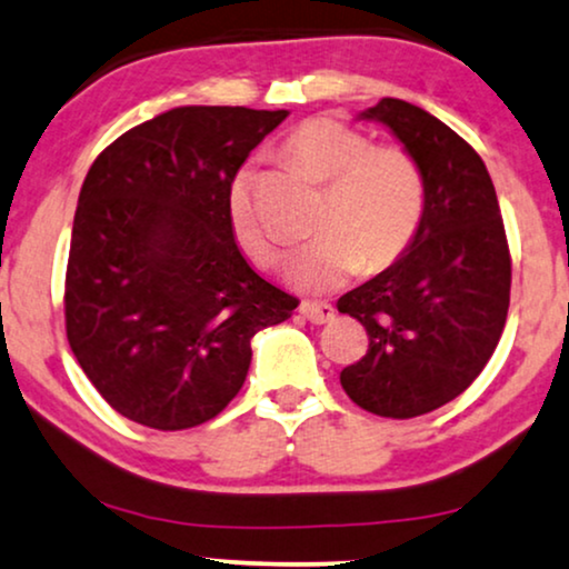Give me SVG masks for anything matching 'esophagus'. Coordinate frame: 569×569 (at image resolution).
I'll return each instance as SVG.
<instances>
[{
  "label": "esophagus",
  "mask_w": 569,
  "mask_h": 569,
  "mask_svg": "<svg viewBox=\"0 0 569 569\" xmlns=\"http://www.w3.org/2000/svg\"><path fill=\"white\" fill-rule=\"evenodd\" d=\"M300 313H303L311 325H327V321L335 319V308L329 303H303L300 306Z\"/></svg>",
  "instance_id": "34e87169"
}]
</instances>
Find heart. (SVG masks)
Masks as SVG:
<instances>
[{"instance_id":"obj_1","label":"heart","mask_w":569,"mask_h":569,"mask_svg":"<svg viewBox=\"0 0 569 569\" xmlns=\"http://www.w3.org/2000/svg\"><path fill=\"white\" fill-rule=\"evenodd\" d=\"M284 158L329 184L317 221V240L290 266L292 282L325 292L361 269L385 271L409 250L425 213V179L401 144H371L353 126L308 118L284 139ZM252 168H242L227 189V221L250 261L271 266L279 258L273 231L252 200Z\"/></svg>"}]
</instances>
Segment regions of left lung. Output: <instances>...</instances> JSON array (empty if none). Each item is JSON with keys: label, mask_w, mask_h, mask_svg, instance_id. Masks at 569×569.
I'll use <instances>...</instances> for the list:
<instances>
[{"label": "left lung", "mask_w": 569, "mask_h": 569, "mask_svg": "<svg viewBox=\"0 0 569 569\" xmlns=\"http://www.w3.org/2000/svg\"><path fill=\"white\" fill-rule=\"evenodd\" d=\"M361 118L388 126L419 163L425 213L409 250L338 300L369 335L340 385L377 417L411 419L453 401L486 369L507 325L511 258L493 181L465 139L392 97Z\"/></svg>", "instance_id": "1"}]
</instances>
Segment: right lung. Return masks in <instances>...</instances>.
<instances>
[{
    "instance_id": "right-lung-1",
    "label": "right lung",
    "mask_w": 569,
    "mask_h": 569,
    "mask_svg": "<svg viewBox=\"0 0 569 569\" xmlns=\"http://www.w3.org/2000/svg\"><path fill=\"white\" fill-rule=\"evenodd\" d=\"M287 110L187 104L129 129L83 179L66 332L83 375L131 422L187 430L227 409L250 340L298 298L250 269L227 189Z\"/></svg>"
}]
</instances>
